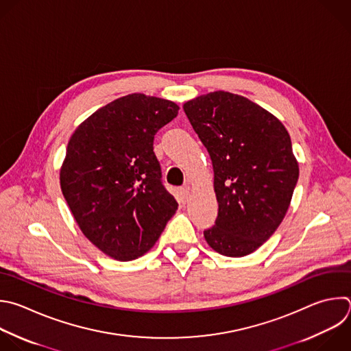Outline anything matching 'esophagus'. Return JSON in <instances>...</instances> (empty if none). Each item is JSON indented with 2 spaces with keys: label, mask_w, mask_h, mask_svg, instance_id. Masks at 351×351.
Listing matches in <instances>:
<instances>
[{
  "label": "esophagus",
  "mask_w": 351,
  "mask_h": 351,
  "mask_svg": "<svg viewBox=\"0 0 351 351\" xmlns=\"http://www.w3.org/2000/svg\"><path fill=\"white\" fill-rule=\"evenodd\" d=\"M178 194H179V198H180V201H182V202H187V201H189V198H190V190H189L187 187L180 189Z\"/></svg>",
  "instance_id": "34e87169"
}]
</instances>
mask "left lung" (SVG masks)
Instances as JSON below:
<instances>
[{
    "instance_id": "obj_1",
    "label": "left lung",
    "mask_w": 351,
    "mask_h": 351,
    "mask_svg": "<svg viewBox=\"0 0 351 351\" xmlns=\"http://www.w3.org/2000/svg\"><path fill=\"white\" fill-rule=\"evenodd\" d=\"M183 110L215 173L219 212L204 237L220 255H250L274 234L298 183L289 134L259 104L224 90L191 99Z\"/></svg>"
}]
</instances>
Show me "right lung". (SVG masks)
I'll return each instance as SVG.
<instances>
[{
	"label": "right lung",
	"mask_w": 351,
	"mask_h": 351,
	"mask_svg": "<svg viewBox=\"0 0 351 351\" xmlns=\"http://www.w3.org/2000/svg\"><path fill=\"white\" fill-rule=\"evenodd\" d=\"M178 110L171 100L131 93L96 110L69 141L62 193L84 236L115 261L150 251L178 209L153 152L154 135Z\"/></svg>",
	"instance_id": "obj_1"
}]
</instances>
